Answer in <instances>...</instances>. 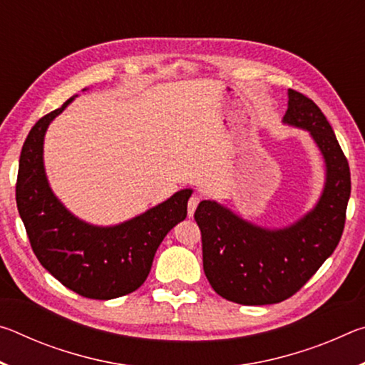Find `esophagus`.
<instances>
[{
	"label": "esophagus",
	"instance_id": "1",
	"mask_svg": "<svg viewBox=\"0 0 365 365\" xmlns=\"http://www.w3.org/2000/svg\"><path fill=\"white\" fill-rule=\"evenodd\" d=\"M200 201H201V197L196 196V195L190 197V201H188V215H190V217H193V214L196 211L197 205H200Z\"/></svg>",
	"mask_w": 365,
	"mask_h": 365
}]
</instances>
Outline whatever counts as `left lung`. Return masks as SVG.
<instances>
[{
	"mask_svg": "<svg viewBox=\"0 0 365 365\" xmlns=\"http://www.w3.org/2000/svg\"><path fill=\"white\" fill-rule=\"evenodd\" d=\"M282 122L309 132L322 154L325 183L316 206L280 228L252 224L212 200L201 201L195 212L209 283L222 298L243 306L293 296L331 256L344 228L351 174L329 120L312 100L288 90Z\"/></svg>",
	"mask_w": 365,
	"mask_h": 365,
	"instance_id": "left-lung-1",
	"label": "left lung"
}]
</instances>
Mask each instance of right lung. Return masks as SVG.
<instances>
[{
  "label": "right lung",
  "mask_w": 365,
  "mask_h": 365,
  "mask_svg": "<svg viewBox=\"0 0 365 365\" xmlns=\"http://www.w3.org/2000/svg\"><path fill=\"white\" fill-rule=\"evenodd\" d=\"M73 100L41 117L30 130L19 159L17 209L35 256L54 279L85 298L114 299L143 285L164 237L187 217L193 190L177 191L115 225H93L73 215L53 193L43 163L49 123Z\"/></svg>",
  "instance_id": "add662e5"
}]
</instances>
